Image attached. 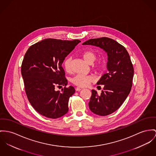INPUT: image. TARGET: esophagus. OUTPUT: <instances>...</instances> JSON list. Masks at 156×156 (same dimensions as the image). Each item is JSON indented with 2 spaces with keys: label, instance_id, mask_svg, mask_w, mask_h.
I'll use <instances>...</instances> for the list:
<instances>
[{
  "label": "esophagus",
  "instance_id": "1",
  "mask_svg": "<svg viewBox=\"0 0 156 156\" xmlns=\"http://www.w3.org/2000/svg\"><path fill=\"white\" fill-rule=\"evenodd\" d=\"M82 89H83V88H81V87H76V88H75V90H76V91H79L81 90Z\"/></svg>",
  "mask_w": 156,
  "mask_h": 156
}]
</instances>
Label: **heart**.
Segmentation results:
<instances>
[{
  "label": "heart",
  "mask_w": 156,
  "mask_h": 156,
  "mask_svg": "<svg viewBox=\"0 0 156 156\" xmlns=\"http://www.w3.org/2000/svg\"><path fill=\"white\" fill-rule=\"evenodd\" d=\"M81 56L84 60L88 64H92L97 59L96 53L90 50L84 51L81 54ZM63 66L66 72L71 71V59L70 58H68L65 60ZM93 68L97 72H102L105 70V65L102 62H98L93 64ZM94 78L91 75L78 74L72 78V83L78 87H85L88 86L91 83L94 81Z\"/></svg>",
  "instance_id": "1"
}]
</instances>
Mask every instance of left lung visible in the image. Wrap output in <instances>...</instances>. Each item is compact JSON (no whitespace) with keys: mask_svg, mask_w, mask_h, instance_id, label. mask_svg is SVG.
Here are the masks:
<instances>
[{"mask_svg":"<svg viewBox=\"0 0 156 156\" xmlns=\"http://www.w3.org/2000/svg\"><path fill=\"white\" fill-rule=\"evenodd\" d=\"M104 50L108 55V73L97 82L104 85L100 95L92 90L88 103L92 112L100 116H107L120 108L129 95L132 85L133 67L126 48L116 41L101 37L90 39L83 43Z\"/></svg>","mask_w":156,"mask_h":156,"instance_id":"left-lung-1","label":"left lung"}]
</instances>
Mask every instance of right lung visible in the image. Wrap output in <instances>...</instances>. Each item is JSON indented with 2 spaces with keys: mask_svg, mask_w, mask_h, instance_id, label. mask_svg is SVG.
Returning a JSON list of instances; mask_svg holds the SVG:
<instances>
[{
  "mask_svg": "<svg viewBox=\"0 0 156 156\" xmlns=\"http://www.w3.org/2000/svg\"><path fill=\"white\" fill-rule=\"evenodd\" d=\"M80 42L47 38L31 46L24 56L21 74L26 94L31 106L45 117L56 119L68 112L69 98L75 91L72 86L66 87L62 65ZM62 86L61 92L55 90Z\"/></svg>",
  "mask_w": 156,
  "mask_h": 156,
  "instance_id": "1",
  "label": "right lung"
}]
</instances>
